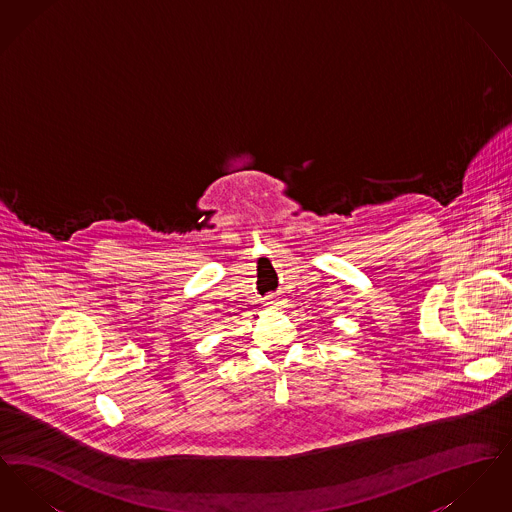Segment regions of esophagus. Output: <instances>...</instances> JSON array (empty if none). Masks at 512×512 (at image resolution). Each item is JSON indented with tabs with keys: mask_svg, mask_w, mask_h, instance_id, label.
Masks as SVG:
<instances>
[{
	"mask_svg": "<svg viewBox=\"0 0 512 512\" xmlns=\"http://www.w3.org/2000/svg\"><path fill=\"white\" fill-rule=\"evenodd\" d=\"M265 305L268 307H274V305H278V295H274V293H270L265 297Z\"/></svg>",
	"mask_w": 512,
	"mask_h": 512,
	"instance_id": "34e87169",
	"label": "esophagus"
}]
</instances>
